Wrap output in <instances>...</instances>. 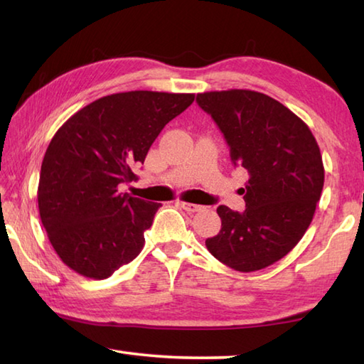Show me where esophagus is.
Wrapping results in <instances>:
<instances>
[{
    "label": "esophagus",
    "instance_id": "1",
    "mask_svg": "<svg viewBox=\"0 0 364 364\" xmlns=\"http://www.w3.org/2000/svg\"><path fill=\"white\" fill-rule=\"evenodd\" d=\"M180 205L184 211H188V213H198V211H202L203 210V206H200V205H196V203H188V202H180L178 203Z\"/></svg>",
    "mask_w": 364,
    "mask_h": 364
}]
</instances>
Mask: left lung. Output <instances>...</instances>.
<instances>
[{
  "label": "left lung",
  "instance_id": "1",
  "mask_svg": "<svg viewBox=\"0 0 364 364\" xmlns=\"http://www.w3.org/2000/svg\"><path fill=\"white\" fill-rule=\"evenodd\" d=\"M197 103L247 168L245 211L220 205L222 228L206 239L214 258L239 272L264 269L288 255L310 227L323 188V164L313 133L280 102L255 90L205 92Z\"/></svg>",
  "mask_w": 364,
  "mask_h": 364
}]
</instances>
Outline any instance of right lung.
Here are the masks:
<instances>
[{
  "mask_svg": "<svg viewBox=\"0 0 364 364\" xmlns=\"http://www.w3.org/2000/svg\"><path fill=\"white\" fill-rule=\"evenodd\" d=\"M194 94L131 90L95 100L58 129L37 202L53 249L75 272L103 280L133 261L161 203L119 192L137 180L151 144Z\"/></svg>",
  "mask_w": 364,
  "mask_h": 364,
  "instance_id": "add662e5",
  "label": "right lung"
}]
</instances>
